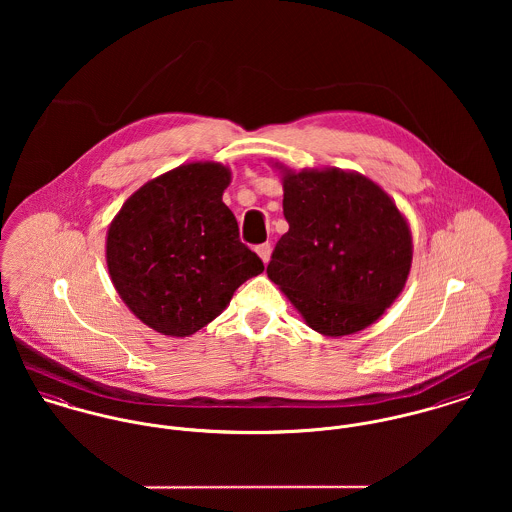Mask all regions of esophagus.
Here are the masks:
<instances>
[{
    "mask_svg": "<svg viewBox=\"0 0 512 512\" xmlns=\"http://www.w3.org/2000/svg\"><path fill=\"white\" fill-rule=\"evenodd\" d=\"M256 254L262 258L264 264H268L270 262V254H272V246L268 242L260 244V246H256Z\"/></svg>",
    "mask_w": 512,
    "mask_h": 512,
    "instance_id": "esophagus-1",
    "label": "esophagus"
}]
</instances>
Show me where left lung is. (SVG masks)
Listing matches in <instances>:
<instances>
[{"mask_svg": "<svg viewBox=\"0 0 512 512\" xmlns=\"http://www.w3.org/2000/svg\"><path fill=\"white\" fill-rule=\"evenodd\" d=\"M274 167L282 173L290 230L274 248L268 278L313 331H363L406 286L414 250L408 220L357 171Z\"/></svg>", "mask_w": 512, "mask_h": 512, "instance_id": "left-lung-1", "label": "left lung"}]
</instances>
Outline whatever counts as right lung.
<instances>
[{
  "instance_id": "obj_1",
  "label": "right lung",
  "mask_w": 512,
  "mask_h": 512,
  "mask_svg": "<svg viewBox=\"0 0 512 512\" xmlns=\"http://www.w3.org/2000/svg\"><path fill=\"white\" fill-rule=\"evenodd\" d=\"M230 169L179 165L142 185L108 226L106 264L122 301L153 331L189 337L264 272L222 203Z\"/></svg>"
}]
</instances>
